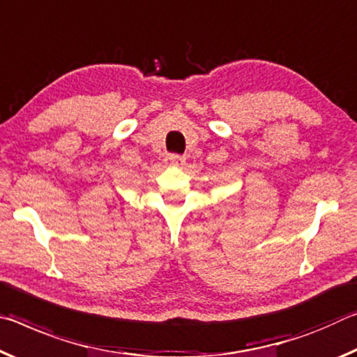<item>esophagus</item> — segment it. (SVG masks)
<instances>
[{"label": "esophagus", "mask_w": 357, "mask_h": 357, "mask_svg": "<svg viewBox=\"0 0 357 357\" xmlns=\"http://www.w3.org/2000/svg\"><path fill=\"white\" fill-rule=\"evenodd\" d=\"M183 156H180V155H171L167 158V165H171V166H182L183 165Z\"/></svg>", "instance_id": "1"}]
</instances>
